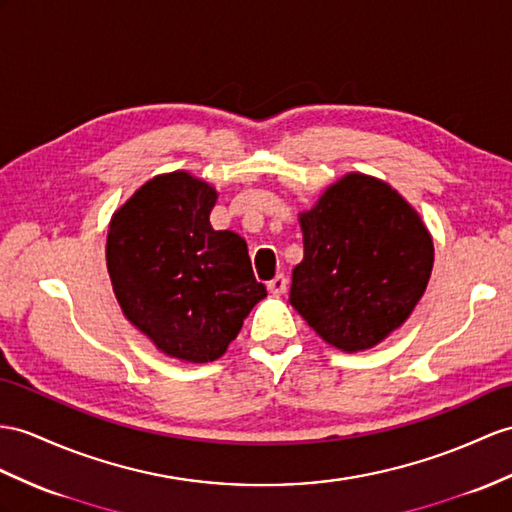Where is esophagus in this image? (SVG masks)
Wrapping results in <instances>:
<instances>
[{
  "label": "esophagus",
  "mask_w": 512,
  "mask_h": 512,
  "mask_svg": "<svg viewBox=\"0 0 512 512\" xmlns=\"http://www.w3.org/2000/svg\"><path fill=\"white\" fill-rule=\"evenodd\" d=\"M286 286H289V278L284 276V273H278L276 278L267 282V289L273 293V295H282L286 291Z\"/></svg>",
  "instance_id": "34e87169"
}]
</instances>
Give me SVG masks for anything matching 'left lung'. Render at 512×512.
Instances as JSON below:
<instances>
[{
	"label": "left lung",
	"instance_id": "8db88e82",
	"mask_svg": "<svg viewBox=\"0 0 512 512\" xmlns=\"http://www.w3.org/2000/svg\"><path fill=\"white\" fill-rule=\"evenodd\" d=\"M304 260L289 302L323 341L369 350L413 313L434 247L419 215L389 184L350 173L299 217Z\"/></svg>",
	"mask_w": 512,
	"mask_h": 512
}]
</instances>
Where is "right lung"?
Wrapping results in <instances>:
<instances>
[{"label":"right lung","mask_w":512,"mask_h":512,"mask_svg":"<svg viewBox=\"0 0 512 512\" xmlns=\"http://www.w3.org/2000/svg\"><path fill=\"white\" fill-rule=\"evenodd\" d=\"M213 186L184 171L145 182L110 221L106 263L123 313L167 356L210 363L267 295L247 243L213 230Z\"/></svg>","instance_id":"add662e5"}]
</instances>
